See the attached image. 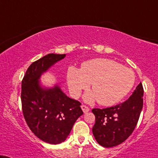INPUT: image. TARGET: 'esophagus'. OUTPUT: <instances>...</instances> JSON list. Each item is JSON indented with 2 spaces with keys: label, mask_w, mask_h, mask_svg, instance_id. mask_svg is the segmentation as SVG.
Returning a JSON list of instances; mask_svg holds the SVG:
<instances>
[{
  "label": "esophagus",
  "mask_w": 158,
  "mask_h": 158,
  "mask_svg": "<svg viewBox=\"0 0 158 158\" xmlns=\"http://www.w3.org/2000/svg\"><path fill=\"white\" fill-rule=\"evenodd\" d=\"M81 109H82V111H83L84 113H87V112H88V111H89V108L87 107V106H85V105H81Z\"/></svg>",
  "instance_id": "obj_1"
}]
</instances>
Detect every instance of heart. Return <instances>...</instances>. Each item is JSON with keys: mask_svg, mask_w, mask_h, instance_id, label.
<instances>
[{"mask_svg": "<svg viewBox=\"0 0 158 158\" xmlns=\"http://www.w3.org/2000/svg\"><path fill=\"white\" fill-rule=\"evenodd\" d=\"M67 81L73 96L78 97L83 89L89 87L93 92L85 95V101L111 106L119 102L133 88L135 74L128 68L106 58L86 61L81 69L71 66L67 71Z\"/></svg>", "mask_w": 158, "mask_h": 158, "instance_id": "1", "label": "heart"}]
</instances>
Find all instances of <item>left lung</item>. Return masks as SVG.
<instances>
[{"mask_svg":"<svg viewBox=\"0 0 158 158\" xmlns=\"http://www.w3.org/2000/svg\"><path fill=\"white\" fill-rule=\"evenodd\" d=\"M143 89L141 82L125 102L106 109H93L95 123L93 133L102 147H113L128 138L136 126L143 108Z\"/></svg>","mask_w":158,"mask_h":158,"instance_id":"left-lung-1","label":"left lung"}]
</instances>
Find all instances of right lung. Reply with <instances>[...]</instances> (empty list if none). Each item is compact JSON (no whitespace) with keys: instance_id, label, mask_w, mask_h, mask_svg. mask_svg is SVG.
Masks as SVG:
<instances>
[{"instance_id":"add662e5","label":"right lung","mask_w":158,"mask_h":158,"mask_svg":"<svg viewBox=\"0 0 158 158\" xmlns=\"http://www.w3.org/2000/svg\"><path fill=\"white\" fill-rule=\"evenodd\" d=\"M66 56L48 54L30 65L22 81L23 115L31 131L46 143L58 144L69 136L73 125L83 114L78 101L68 97L58 84L47 87L41 75Z\"/></svg>"}]
</instances>
